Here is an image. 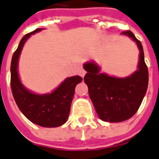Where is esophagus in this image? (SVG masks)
Masks as SVG:
<instances>
[{
    "label": "esophagus",
    "mask_w": 159,
    "mask_h": 159,
    "mask_svg": "<svg viewBox=\"0 0 159 159\" xmlns=\"http://www.w3.org/2000/svg\"><path fill=\"white\" fill-rule=\"evenodd\" d=\"M85 74H86V71H85L84 69H80V75H81V76H82V77H84V76L85 75Z\"/></svg>",
    "instance_id": "obj_1"
}]
</instances>
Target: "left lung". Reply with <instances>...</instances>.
<instances>
[{"mask_svg": "<svg viewBox=\"0 0 159 159\" xmlns=\"http://www.w3.org/2000/svg\"><path fill=\"white\" fill-rule=\"evenodd\" d=\"M136 42L140 50L138 69L126 78H117L99 73V68L93 62L85 63L87 71L84 83L98 117L104 121L120 122L129 120L137 112L148 88L149 72L144 61L143 49L141 42L131 30H125Z\"/></svg>", "mask_w": 159, "mask_h": 159, "instance_id": "obj_1", "label": "left lung"}]
</instances>
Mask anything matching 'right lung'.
I'll use <instances>...</instances> for the list:
<instances>
[{"mask_svg":"<svg viewBox=\"0 0 159 159\" xmlns=\"http://www.w3.org/2000/svg\"><path fill=\"white\" fill-rule=\"evenodd\" d=\"M39 30L41 29H37L24 36L15 51L10 66V86L15 101L25 117L44 128H56L67 121L75 88L83 78L79 75L69 77L56 90L47 95L34 94L22 85L17 73L18 58L27 39Z\"/></svg>","mask_w":159,"mask_h":159,"instance_id":"right-lung-1","label":"right lung"}]
</instances>
